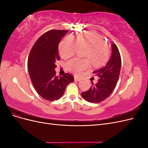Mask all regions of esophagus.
Wrapping results in <instances>:
<instances>
[{
    "label": "esophagus",
    "mask_w": 148,
    "mask_h": 148,
    "mask_svg": "<svg viewBox=\"0 0 148 148\" xmlns=\"http://www.w3.org/2000/svg\"><path fill=\"white\" fill-rule=\"evenodd\" d=\"M74 79H75V81H78V82H79L80 80H81V79H80V78H78V77H75Z\"/></svg>",
    "instance_id": "esophagus-1"
}]
</instances>
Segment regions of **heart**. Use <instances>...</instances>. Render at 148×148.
<instances>
[{
    "label": "heart",
    "mask_w": 148,
    "mask_h": 148,
    "mask_svg": "<svg viewBox=\"0 0 148 148\" xmlns=\"http://www.w3.org/2000/svg\"><path fill=\"white\" fill-rule=\"evenodd\" d=\"M79 48H86L84 57L90 60L95 66L104 64L109 56V49L104 39L95 32L80 33L75 38L67 36L59 44L60 56L64 59L73 57ZM89 60L75 58L66 64V68L71 72L78 75L89 68Z\"/></svg>",
    "instance_id": "b5f03b06"
}]
</instances>
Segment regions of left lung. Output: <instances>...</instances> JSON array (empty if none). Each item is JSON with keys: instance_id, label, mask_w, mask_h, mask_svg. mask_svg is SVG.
<instances>
[{"instance_id": "1", "label": "left lung", "mask_w": 148, "mask_h": 148, "mask_svg": "<svg viewBox=\"0 0 148 148\" xmlns=\"http://www.w3.org/2000/svg\"><path fill=\"white\" fill-rule=\"evenodd\" d=\"M112 54L106 66L94 71L93 73L99 78L89 90L82 93L84 100L89 102L99 103L107 99L113 92L117 85L121 69V57L117 46L112 44Z\"/></svg>"}]
</instances>
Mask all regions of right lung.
Here are the masks:
<instances>
[{
  "instance_id": "right-lung-1",
  "label": "right lung",
  "mask_w": 148,
  "mask_h": 148,
  "mask_svg": "<svg viewBox=\"0 0 148 148\" xmlns=\"http://www.w3.org/2000/svg\"><path fill=\"white\" fill-rule=\"evenodd\" d=\"M67 30L52 29L42 34L30 51L28 68L33 86L44 99L53 101L63 96L66 88L73 82L71 75H56V62L60 60L58 46Z\"/></svg>"
}]
</instances>
